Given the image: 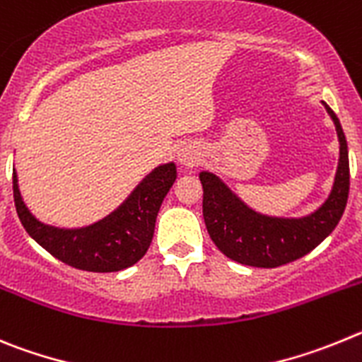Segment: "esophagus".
Here are the masks:
<instances>
[{"instance_id": "34e87169", "label": "esophagus", "mask_w": 362, "mask_h": 362, "mask_svg": "<svg viewBox=\"0 0 362 362\" xmlns=\"http://www.w3.org/2000/svg\"><path fill=\"white\" fill-rule=\"evenodd\" d=\"M177 157L180 164L191 168V165H194L200 160V149H198V146L193 144V142H184V144L178 148Z\"/></svg>"}]
</instances>
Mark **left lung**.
Segmentation results:
<instances>
[{
    "instance_id": "8db88e82",
    "label": "left lung",
    "mask_w": 362,
    "mask_h": 362,
    "mask_svg": "<svg viewBox=\"0 0 362 362\" xmlns=\"http://www.w3.org/2000/svg\"><path fill=\"white\" fill-rule=\"evenodd\" d=\"M323 104L339 136V164L330 194L314 213L301 218L267 216L250 209L216 175L200 173L205 227L227 258L265 269L285 265L314 250L339 223L350 191L348 144L337 115Z\"/></svg>"
}]
</instances>
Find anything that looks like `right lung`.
Segmentation results:
<instances>
[{"instance_id":"1","label":"right lung","mask_w":362,"mask_h":362,"mask_svg":"<svg viewBox=\"0 0 362 362\" xmlns=\"http://www.w3.org/2000/svg\"><path fill=\"white\" fill-rule=\"evenodd\" d=\"M175 180V162L160 164L113 213L79 229H61L39 221L23 202L16 171L12 173V189L16 211L25 230L54 258L88 272H117L135 265L149 249L157 214Z\"/></svg>"}]
</instances>
